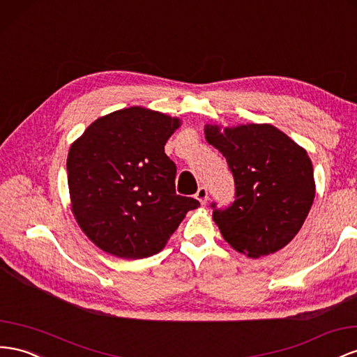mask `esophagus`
I'll list each match as a JSON object with an SVG mask.
<instances>
[{"mask_svg": "<svg viewBox=\"0 0 357 357\" xmlns=\"http://www.w3.org/2000/svg\"><path fill=\"white\" fill-rule=\"evenodd\" d=\"M195 198L201 202V206H206V204H207V199H208V192H207V189H206L204 186L198 188L197 194H195Z\"/></svg>", "mask_w": 357, "mask_h": 357, "instance_id": "1", "label": "esophagus"}]
</instances>
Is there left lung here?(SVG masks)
Segmentation results:
<instances>
[{
	"mask_svg": "<svg viewBox=\"0 0 357 357\" xmlns=\"http://www.w3.org/2000/svg\"><path fill=\"white\" fill-rule=\"evenodd\" d=\"M204 133L234 177L233 204L227 208L211 204L225 242L250 258L287 246L302 228L315 197L306 150L272 124L224 129L206 124Z\"/></svg>",
	"mask_w": 357,
	"mask_h": 357,
	"instance_id": "8db88e82",
	"label": "left lung"
}]
</instances>
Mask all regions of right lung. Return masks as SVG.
I'll list each match as a JSON object with an SVG mask.
<instances>
[{
	"mask_svg": "<svg viewBox=\"0 0 357 357\" xmlns=\"http://www.w3.org/2000/svg\"><path fill=\"white\" fill-rule=\"evenodd\" d=\"M180 126L158 111L132 107L93 121L67 156L72 211L91 242L119 258L165 248L195 198L176 194V163L165 144Z\"/></svg>",
	"mask_w": 357,
	"mask_h": 357,
	"instance_id": "add662e5",
	"label": "right lung"
}]
</instances>
